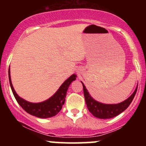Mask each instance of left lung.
Segmentation results:
<instances>
[{"label": "left lung", "mask_w": 146, "mask_h": 146, "mask_svg": "<svg viewBox=\"0 0 146 146\" xmlns=\"http://www.w3.org/2000/svg\"><path fill=\"white\" fill-rule=\"evenodd\" d=\"M82 87H83L84 97H85V102H86L88 110L92 115L99 119L113 118L123 112L131 103L136 93L137 88H138V86H137L133 93L128 99L122 102L119 103V104H102V103L95 100L88 92L84 84L82 82Z\"/></svg>", "instance_id": "1"}]
</instances>
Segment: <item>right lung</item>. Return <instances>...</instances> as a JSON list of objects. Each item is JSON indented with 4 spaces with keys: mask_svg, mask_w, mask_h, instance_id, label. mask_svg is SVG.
Wrapping results in <instances>:
<instances>
[{
    "mask_svg": "<svg viewBox=\"0 0 146 146\" xmlns=\"http://www.w3.org/2000/svg\"><path fill=\"white\" fill-rule=\"evenodd\" d=\"M8 76H9L10 85L13 93L20 107L31 115L43 119L54 117L61 111L66 100V92L68 89L69 85L76 79V75H72L61 85L59 89L49 99L42 102L32 103L25 100L16 93L10 79V69L8 70Z\"/></svg>",
    "mask_w": 146,
    "mask_h": 146,
    "instance_id": "right-lung-1",
    "label": "right lung"
}]
</instances>
